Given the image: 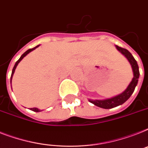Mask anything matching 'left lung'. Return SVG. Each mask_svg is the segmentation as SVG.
<instances>
[{"label": "left lung", "mask_w": 148, "mask_h": 148, "mask_svg": "<svg viewBox=\"0 0 148 148\" xmlns=\"http://www.w3.org/2000/svg\"><path fill=\"white\" fill-rule=\"evenodd\" d=\"M116 48L117 49L118 51H120L122 55H124L125 57L128 59V62L130 63L132 68L133 78L130 84L127 86V88L122 93L117 95L116 97L108 98V99H88L91 103H93L98 107L103 108V109H112V108L116 107L118 106L123 104L125 102L127 101L130 98V97L134 92V89H135V86H137L138 82L140 73H139V68L136 60L134 59L132 55L127 49L121 48L118 45H116Z\"/></svg>", "instance_id": "left-lung-1"}]
</instances>
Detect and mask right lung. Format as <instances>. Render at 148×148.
<instances>
[{"instance_id":"1","label":"right lung","mask_w":148,"mask_h":148,"mask_svg":"<svg viewBox=\"0 0 148 148\" xmlns=\"http://www.w3.org/2000/svg\"><path fill=\"white\" fill-rule=\"evenodd\" d=\"M39 45H37V46H36V47H34V48H32V49H28V50H27V51H25V52H24V53L22 55H21V57H20V58H19V60H18L17 62H16L15 65H14V68H13V70H12L11 77H10V84H11V80H12V78H13V75H14V72H15V69H16V66L18 65V64L20 63V61H21V60H22L23 58L25 57V56H26V55H28V54L29 53V52H31V51H33V50H35V49H36V48H38V47H39ZM30 109H31V110H32V111L37 112H40V111H41L40 109H37V108H31Z\"/></svg>"}]
</instances>
